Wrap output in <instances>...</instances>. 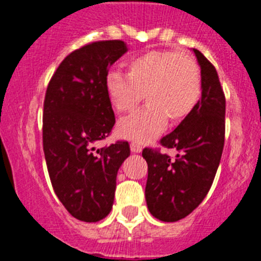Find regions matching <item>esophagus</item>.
<instances>
[{
    "mask_svg": "<svg viewBox=\"0 0 261 261\" xmlns=\"http://www.w3.org/2000/svg\"><path fill=\"white\" fill-rule=\"evenodd\" d=\"M130 150H132V153H141L142 146L137 142H130Z\"/></svg>",
    "mask_w": 261,
    "mask_h": 261,
    "instance_id": "34e87169",
    "label": "esophagus"
}]
</instances>
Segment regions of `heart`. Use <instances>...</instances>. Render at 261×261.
<instances>
[{
    "label": "heart",
    "mask_w": 261,
    "mask_h": 261,
    "mask_svg": "<svg viewBox=\"0 0 261 261\" xmlns=\"http://www.w3.org/2000/svg\"><path fill=\"white\" fill-rule=\"evenodd\" d=\"M128 75L110 71L106 91L117 112L132 111L142 98L147 105L116 126L119 137L137 144L150 141L165 129L167 117L181 121L195 110L201 96V73L186 53L153 49L126 61Z\"/></svg>",
    "instance_id": "1"
}]
</instances>
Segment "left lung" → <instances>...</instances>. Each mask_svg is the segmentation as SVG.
<instances>
[{"label":"left lung","mask_w":261,"mask_h":261,"mask_svg":"<svg viewBox=\"0 0 261 261\" xmlns=\"http://www.w3.org/2000/svg\"><path fill=\"white\" fill-rule=\"evenodd\" d=\"M201 69V99L170 135L161 140L176 149V158L145 147L147 163L145 197L149 212L165 222H176L192 213L208 195L220 166L225 144V94L217 70L193 48Z\"/></svg>","instance_id":"8db88e82"}]
</instances>
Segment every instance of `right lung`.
Returning <instances> with one entry per match:
<instances>
[{
	"mask_svg": "<svg viewBox=\"0 0 261 261\" xmlns=\"http://www.w3.org/2000/svg\"><path fill=\"white\" fill-rule=\"evenodd\" d=\"M128 50L121 40L90 43L62 60L49 81L43 111V149L55 193L71 216L98 222L110 214L126 141L100 150L115 114L106 91L108 69Z\"/></svg>",
	"mask_w": 261,
	"mask_h": 261,
	"instance_id": "add662e5",
	"label": "right lung"
}]
</instances>
